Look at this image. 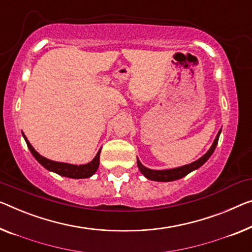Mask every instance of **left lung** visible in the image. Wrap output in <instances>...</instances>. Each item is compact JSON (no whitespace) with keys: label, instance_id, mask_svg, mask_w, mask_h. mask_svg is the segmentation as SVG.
<instances>
[{"label":"left lung","instance_id":"8db88e82","mask_svg":"<svg viewBox=\"0 0 252 252\" xmlns=\"http://www.w3.org/2000/svg\"><path fill=\"white\" fill-rule=\"evenodd\" d=\"M220 132H222V129L219 131V133H217L215 140H214L213 145L210 146L208 152L206 153L204 156H201L200 158L194 160L192 163L183 165V166H180V167L170 168V170H150V168L144 166V165L140 163V160L137 158V165H138L139 171H140L141 173L144 174V176H146L148 180L157 181V182H171V181H175V180L182 179L183 176H186L187 174H189L190 172H192L194 170H198L199 167L202 166V165L207 162L209 157L213 155L214 150L216 148Z\"/></svg>","mask_w":252,"mask_h":252}]
</instances>
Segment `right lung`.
Here are the masks:
<instances>
[{
    "label": "right lung",
    "instance_id": "obj_1",
    "mask_svg": "<svg viewBox=\"0 0 252 252\" xmlns=\"http://www.w3.org/2000/svg\"><path fill=\"white\" fill-rule=\"evenodd\" d=\"M22 136H24L26 142H27V146L30 150V153L32 154V156L35 157L37 162H38L42 166H44L46 170L54 172V173L65 176V178H71V179H86L90 178V176L96 173L97 168L99 166V155H100V148L98 153L96 154L95 158H94L92 162L87 164L82 165H73L69 163H61V162H55V160H51L40 155L39 153H37L35 148L32 147V144L28 141L27 137L25 136V133L22 132Z\"/></svg>",
    "mask_w": 252,
    "mask_h": 252
}]
</instances>
